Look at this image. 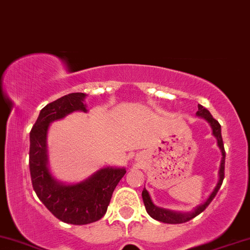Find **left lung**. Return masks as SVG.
Masks as SVG:
<instances>
[{"label": "left lung", "mask_w": 250, "mask_h": 250, "mask_svg": "<svg viewBox=\"0 0 250 250\" xmlns=\"http://www.w3.org/2000/svg\"><path fill=\"white\" fill-rule=\"evenodd\" d=\"M196 114H197V116L205 118L206 121L209 123V125H211V127L213 129V135H214L216 137V140H218V146L220 149H221V152H222L221 167H220V172H219V176H220L219 183H218V185H216V187L214 188V190L212 191V194L209 195V197L206 200L205 203L198 206V208H195V211L191 213H177V212L168 211V209L158 208V206H155L153 203H152L149 193H147V190L146 189V188H143L142 198H143L144 206H146V212L149 213V215L151 216V218L157 220V221L169 223V224H179V223L189 221V220L195 218V216H197L200 213L203 212L204 209L208 208V204L211 203L213 198L215 197L216 193H218L220 187H221V185H222V182L224 179V160H226V151H224L223 140H222V135H221V125L219 124V122L216 121V119L213 118L211 113H209L206 108L202 106V104H198V111Z\"/></svg>", "instance_id": "left-lung-1"}]
</instances>
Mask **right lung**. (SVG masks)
<instances>
[{
	"instance_id": "obj_1",
	"label": "right lung",
	"mask_w": 250,
	"mask_h": 250,
	"mask_svg": "<svg viewBox=\"0 0 250 250\" xmlns=\"http://www.w3.org/2000/svg\"><path fill=\"white\" fill-rule=\"evenodd\" d=\"M84 98L82 92L70 93L42 108L30 131L29 149L31 183L38 198L55 218L77 226L103 218L114 189L126 172L124 168H104L77 185H63L50 175L46 146L48 126L73 111H86Z\"/></svg>"
}]
</instances>
